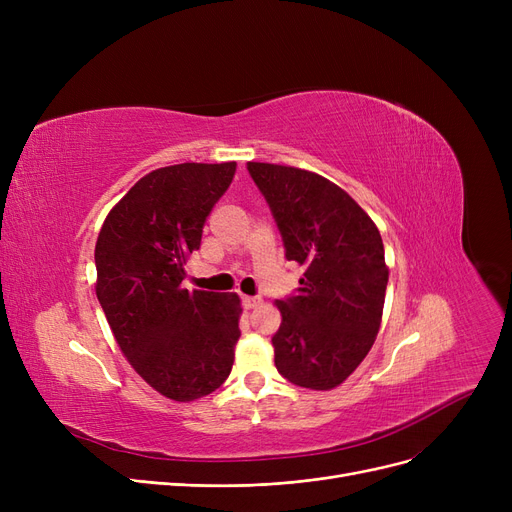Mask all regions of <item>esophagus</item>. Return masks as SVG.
I'll return each instance as SVG.
<instances>
[{
    "label": "esophagus",
    "mask_w": 512,
    "mask_h": 512,
    "mask_svg": "<svg viewBox=\"0 0 512 512\" xmlns=\"http://www.w3.org/2000/svg\"><path fill=\"white\" fill-rule=\"evenodd\" d=\"M259 305H261L259 297H242V307H245V309H255Z\"/></svg>",
    "instance_id": "34e87169"
}]
</instances>
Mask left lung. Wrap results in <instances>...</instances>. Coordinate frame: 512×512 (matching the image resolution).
<instances>
[{
  "mask_svg": "<svg viewBox=\"0 0 512 512\" xmlns=\"http://www.w3.org/2000/svg\"><path fill=\"white\" fill-rule=\"evenodd\" d=\"M247 170L272 209L286 259L305 267L301 288L276 301V367L294 386L336 388L380 330L388 286L380 230L324 176L257 161Z\"/></svg>",
  "mask_w": 512,
  "mask_h": 512,
  "instance_id": "8db88e82",
  "label": "left lung"
}]
</instances>
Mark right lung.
Wrapping results in <instances>:
<instances>
[{
  "label": "right lung",
  "instance_id": "add662e5",
  "mask_svg": "<svg viewBox=\"0 0 512 512\" xmlns=\"http://www.w3.org/2000/svg\"><path fill=\"white\" fill-rule=\"evenodd\" d=\"M236 172L178 164L143 176L107 215L97 245V299L141 378L178 402L218 390L240 338L236 294L182 288L207 215Z\"/></svg>",
  "mask_w": 512,
  "mask_h": 512
}]
</instances>
